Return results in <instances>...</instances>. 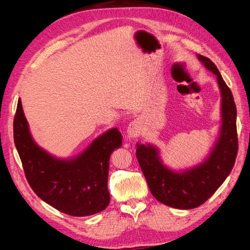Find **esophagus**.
I'll use <instances>...</instances> for the list:
<instances>
[{"instance_id":"1","label":"esophagus","mask_w":250,"mask_h":250,"mask_svg":"<svg viewBox=\"0 0 250 250\" xmlns=\"http://www.w3.org/2000/svg\"><path fill=\"white\" fill-rule=\"evenodd\" d=\"M141 131H142L141 122L139 120H133L132 122H130V125H128L126 133H128V136L130 139H135V137H137L141 134Z\"/></svg>"}]
</instances>
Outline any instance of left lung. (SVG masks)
Returning a JSON list of instances; mask_svg holds the SVG:
<instances>
[{
    "mask_svg": "<svg viewBox=\"0 0 250 250\" xmlns=\"http://www.w3.org/2000/svg\"><path fill=\"white\" fill-rule=\"evenodd\" d=\"M199 61L217 77L221 94V125L208 156L186 169H172L163 163L160 150L151 144H136V158L155 199L177 209L202 205L224 184L237 155L236 106L229 87L208 58L196 55Z\"/></svg>",
    "mask_w": 250,
    "mask_h": 250,
    "instance_id": "left-lung-1",
    "label": "left lung"
}]
</instances>
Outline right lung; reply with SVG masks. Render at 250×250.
Segmentation results:
<instances>
[{"mask_svg":"<svg viewBox=\"0 0 250 250\" xmlns=\"http://www.w3.org/2000/svg\"><path fill=\"white\" fill-rule=\"evenodd\" d=\"M14 141L29 185L47 204L75 217L94 215L108 206L109 158L122 145L118 129L104 132L76 157L58 158L36 144L19 99Z\"/></svg>","mask_w":250,"mask_h":250,"instance_id":"1","label":"right lung"}]
</instances>
